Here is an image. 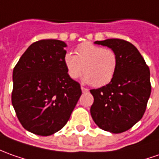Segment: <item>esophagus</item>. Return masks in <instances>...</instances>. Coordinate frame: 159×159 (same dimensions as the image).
<instances>
[{
  "label": "esophagus",
  "instance_id": "esophagus-1",
  "mask_svg": "<svg viewBox=\"0 0 159 159\" xmlns=\"http://www.w3.org/2000/svg\"><path fill=\"white\" fill-rule=\"evenodd\" d=\"M81 89H82V91H83V93H85V92H88L89 91V89H86V88H84V87H81Z\"/></svg>",
  "mask_w": 159,
  "mask_h": 159
}]
</instances>
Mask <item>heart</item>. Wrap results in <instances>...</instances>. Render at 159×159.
I'll return each mask as SVG.
<instances>
[{
	"mask_svg": "<svg viewBox=\"0 0 159 159\" xmlns=\"http://www.w3.org/2000/svg\"><path fill=\"white\" fill-rule=\"evenodd\" d=\"M64 65L69 75L76 79L83 73L84 82L95 87H102L111 82L117 68L116 54L91 43H84L75 48V56L67 53Z\"/></svg>",
	"mask_w": 159,
	"mask_h": 159,
	"instance_id": "1",
	"label": "heart"
}]
</instances>
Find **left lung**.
I'll list each match as a JSON object with an SVG mask.
<instances>
[{
    "instance_id": "8db88e82",
    "label": "left lung",
    "mask_w": 159,
    "mask_h": 159,
    "mask_svg": "<svg viewBox=\"0 0 159 159\" xmlns=\"http://www.w3.org/2000/svg\"><path fill=\"white\" fill-rule=\"evenodd\" d=\"M116 54L115 75L105 86L90 89V114L99 128L111 133L130 129L142 117L152 91L150 70L138 48L122 39L97 41Z\"/></svg>"
}]
</instances>
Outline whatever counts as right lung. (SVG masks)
<instances>
[{"instance_id":"right-lung-1","label":"right lung","mask_w":159,"mask_h":159,"mask_svg":"<svg viewBox=\"0 0 159 159\" xmlns=\"http://www.w3.org/2000/svg\"><path fill=\"white\" fill-rule=\"evenodd\" d=\"M62 41L32 43L13 70L12 104L23 128L39 136L56 133L67 124L82 95L69 75Z\"/></svg>"}]
</instances>
